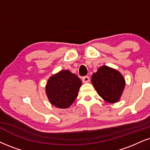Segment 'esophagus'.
<instances>
[{
  "label": "esophagus",
  "mask_w": 150,
  "mask_h": 150,
  "mask_svg": "<svg viewBox=\"0 0 150 150\" xmlns=\"http://www.w3.org/2000/svg\"><path fill=\"white\" fill-rule=\"evenodd\" d=\"M82 81L83 83H88L90 81V78L88 76H85L82 78Z\"/></svg>",
  "instance_id": "esophagus-1"
}]
</instances>
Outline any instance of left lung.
I'll list each match as a JSON object with an SVG mask.
<instances>
[{
  "instance_id": "left-lung-1",
  "label": "left lung",
  "mask_w": 150,
  "mask_h": 150,
  "mask_svg": "<svg viewBox=\"0 0 150 150\" xmlns=\"http://www.w3.org/2000/svg\"><path fill=\"white\" fill-rule=\"evenodd\" d=\"M92 83L103 99L108 103H115L121 97L125 81L117 70L102 66L92 74Z\"/></svg>"
}]
</instances>
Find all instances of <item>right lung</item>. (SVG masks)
I'll use <instances>...</instances> for the list:
<instances>
[{"label":"right lung","mask_w":150,"mask_h":150,"mask_svg":"<svg viewBox=\"0 0 150 150\" xmlns=\"http://www.w3.org/2000/svg\"><path fill=\"white\" fill-rule=\"evenodd\" d=\"M81 79L67 70H62L48 81L46 92L50 102L60 108L69 107L78 96Z\"/></svg>","instance_id":"1"}]
</instances>
